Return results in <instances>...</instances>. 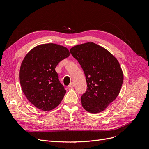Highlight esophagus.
I'll return each instance as SVG.
<instances>
[{
  "label": "esophagus",
  "instance_id": "esophagus-1",
  "mask_svg": "<svg viewBox=\"0 0 149 149\" xmlns=\"http://www.w3.org/2000/svg\"><path fill=\"white\" fill-rule=\"evenodd\" d=\"M74 86V83L72 82V83H70V84H69V87L70 88H73Z\"/></svg>",
  "mask_w": 149,
  "mask_h": 149
}]
</instances>
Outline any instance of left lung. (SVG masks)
<instances>
[{"label":"left lung","instance_id":"1","mask_svg":"<svg viewBox=\"0 0 149 149\" xmlns=\"http://www.w3.org/2000/svg\"><path fill=\"white\" fill-rule=\"evenodd\" d=\"M83 70L86 91L81 97L84 109L92 114L105 110L119 95L124 75L118 60L106 49L93 43L70 49Z\"/></svg>","mask_w":149,"mask_h":149}]
</instances>
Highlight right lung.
<instances>
[{
	"label": "right lung",
	"mask_w": 149,
	"mask_h": 149,
	"mask_svg": "<svg viewBox=\"0 0 149 149\" xmlns=\"http://www.w3.org/2000/svg\"><path fill=\"white\" fill-rule=\"evenodd\" d=\"M70 56L63 46L55 43L38 45L26 54L20 69L21 87L27 100L38 109L49 111L60 104L66 90L55 68Z\"/></svg>",
	"instance_id": "right-lung-1"
}]
</instances>
